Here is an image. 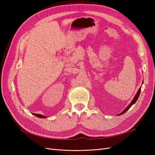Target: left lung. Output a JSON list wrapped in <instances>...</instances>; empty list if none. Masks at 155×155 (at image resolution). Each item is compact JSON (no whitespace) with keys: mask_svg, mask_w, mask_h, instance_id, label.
Masks as SVG:
<instances>
[{"mask_svg":"<svg viewBox=\"0 0 155 155\" xmlns=\"http://www.w3.org/2000/svg\"><path fill=\"white\" fill-rule=\"evenodd\" d=\"M143 83V81H142V84ZM140 91H141V87H140V88L138 89V92H137V93L136 94V95H135V96L134 97V98H133V100H132V101H131L130 103V104L125 109L121 112V113H120L119 114H118V116H120V115H121V114H124L125 112H126L129 109H130V107L132 106L133 105H134L135 103H136V101H137V100H138V97H139V96H140Z\"/></svg>","mask_w":155,"mask_h":155,"instance_id":"left-lung-1","label":"left lung"}]
</instances>
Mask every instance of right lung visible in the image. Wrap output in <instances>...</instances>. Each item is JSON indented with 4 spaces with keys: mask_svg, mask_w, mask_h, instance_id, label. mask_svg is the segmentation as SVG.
<instances>
[{
    "mask_svg": "<svg viewBox=\"0 0 155 155\" xmlns=\"http://www.w3.org/2000/svg\"><path fill=\"white\" fill-rule=\"evenodd\" d=\"M33 114H34V115L35 116H37V117H38V118H47V117H46V116H43V115H42V114H39L33 113Z\"/></svg>",
    "mask_w": 155,
    "mask_h": 155,
    "instance_id": "add662e5",
    "label": "right lung"
}]
</instances>
